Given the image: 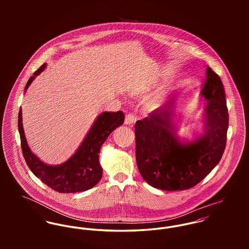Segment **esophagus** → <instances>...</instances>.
I'll list each match as a JSON object with an SVG mask.
<instances>
[{"mask_svg": "<svg viewBox=\"0 0 249 249\" xmlns=\"http://www.w3.org/2000/svg\"><path fill=\"white\" fill-rule=\"evenodd\" d=\"M136 122V117L133 114H126L125 115V120H124V124H128L130 126H132Z\"/></svg>", "mask_w": 249, "mask_h": 249, "instance_id": "esophagus-1", "label": "esophagus"}]
</instances>
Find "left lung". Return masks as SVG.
Returning <instances> with one entry per match:
<instances>
[{"instance_id":"8db88e82","label":"left lung","mask_w":249,"mask_h":249,"mask_svg":"<svg viewBox=\"0 0 249 249\" xmlns=\"http://www.w3.org/2000/svg\"><path fill=\"white\" fill-rule=\"evenodd\" d=\"M201 97L207 102L203 133L192 142L178 137L174 102L136 122L137 166L150 186L164 191L188 190L206 178L221 159L229 116L223 84L210 67L206 69Z\"/></svg>"}]
</instances>
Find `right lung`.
<instances>
[{
    "instance_id": "add662e5",
    "label": "right lung",
    "mask_w": 249,
    "mask_h": 249,
    "mask_svg": "<svg viewBox=\"0 0 249 249\" xmlns=\"http://www.w3.org/2000/svg\"><path fill=\"white\" fill-rule=\"evenodd\" d=\"M43 64L27 82L25 90L29 88L36 75L44 71ZM124 121L122 111L104 112L98 116L83 142L74 154L63 164L50 166L43 163L32 152L25 137L22 124V110L18 114V129L24 158L36 178L58 193H77L87 191L96 186L103 178V169L99 162V153L103 143L110 133Z\"/></svg>"
}]
</instances>
